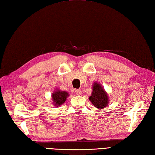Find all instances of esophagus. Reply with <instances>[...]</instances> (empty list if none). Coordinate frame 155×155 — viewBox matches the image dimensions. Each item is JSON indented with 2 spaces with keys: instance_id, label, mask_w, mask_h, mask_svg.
<instances>
[{
  "instance_id": "esophagus-1",
  "label": "esophagus",
  "mask_w": 155,
  "mask_h": 155,
  "mask_svg": "<svg viewBox=\"0 0 155 155\" xmlns=\"http://www.w3.org/2000/svg\"><path fill=\"white\" fill-rule=\"evenodd\" d=\"M75 93H76L78 95H81V93H82L81 91L80 90V89H75Z\"/></svg>"
}]
</instances>
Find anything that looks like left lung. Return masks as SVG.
<instances>
[{
  "mask_svg": "<svg viewBox=\"0 0 155 155\" xmlns=\"http://www.w3.org/2000/svg\"><path fill=\"white\" fill-rule=\"evenodd\" d=\"M89 101L94 105V107L99 109L106 107L108 104V97L101 85L97 82L93 85V92L89 98Z\"/></svg>",
  "mask_w": 155,
  "mask_h": 155,
  "instance_id": "left-lung-1",
  "label": "left lung"
}]
</instances>
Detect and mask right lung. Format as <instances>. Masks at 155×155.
<instances>
[{"mask_svg": "<svg viewBox=\"0 0 155 155\" xmlns=\"http://www.w3.org/2000/svg\"><path fill=\"white\" fill-rule=\"evenodd\" d=\"M69 96V94L66 91L60 90H56L52 94V99L55 107H59L62 105L66 100V98Z\"/></svg>", "mask_w": 155, "mask_h": 155, "instance_id": "obj_1", "label": "right lung"}]
</instances>
